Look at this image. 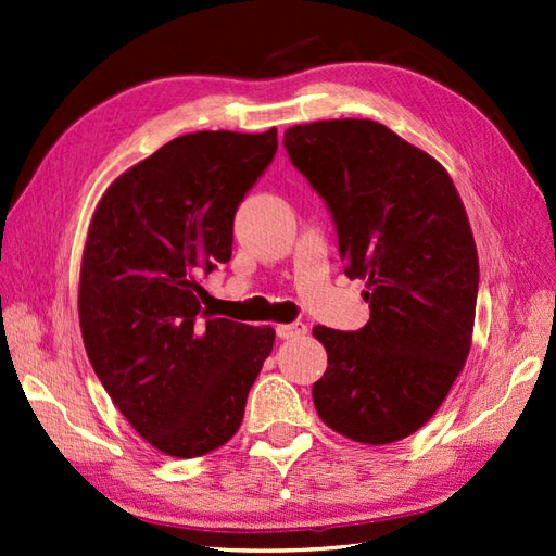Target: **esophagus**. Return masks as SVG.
I'll use <instances>...</instances> for the list:
<instances>
[{
	"label": "esophagus",
	"instance_id": "obj_1",
	"mask_svg": "<svg viewBox=\"0 0 556 556\" xmlns=\"http://www.w3.org/2000/svg\"><path fill=\"white\" fill-rule=\"evenodd\" d=\"M307 332V326L303 321H295V324H279L277 326V336L281 340H295V338H303Z\"/></svg>",
	"mask_w": 556,
	"mask_h": 556
}]
</instances>
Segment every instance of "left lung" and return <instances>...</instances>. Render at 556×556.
I'll use <instances>...</instances> for the list:
<instances>
[{
    "mask_svg": "<svg viewBox=\"0 0 556 556\" xmlns=\"http://www.w3.org/2000/svg\"><path fill=\"white\" fill-rule=\"evenodd\" d=\"M283 147L370 303L361 330L312 328L328 352L314 407L336 433L389 445L435 415L470 352L480 265L466 207L447 169L382 123L293 125Z\"/></svg>",
    "mask_w": 556,
    "mask_h": 556,
    "instance_id": "obj_1",
    "label": "left lung"
}]
</instances>
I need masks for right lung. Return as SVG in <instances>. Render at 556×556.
I'll return each instance as SVG.
<instances>
[{
  "mask_svg": "<svg viewBox=\"0 0 556 556\" xmlns=\"http://www.w3.org/2000/svg\"><path fill=\"white\" fill-rule=\"evenodd\" d=\"M277 153V130L167 141L100 198L78 277L92 370L149 445L207 454L237 433L275 328L218 319L198 275L232 256V218Z\"/></svg>",
  "mask_w": 556,
  "mask_h": 556,
  "instance_id": "obj_1",
  "label": "right lung"
}]
</instances>
